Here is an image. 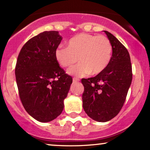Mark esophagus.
I'll use <instances>...</instances> for the list:
<instances>
[{
    "label": "esophagus",
    "instance_id": "obj_1",
    "mask_svg": "<svg viewBox=\"0 0 150 150\" xmlns=\"http://www.w3.org/2000/svg\"><path fill=\"white\" fill-rule=\"evenodd\" d=\"M79 81V79H77V78H73V81L74 83H75V82H78V81Z\"/></svg>",
    "mask_w": 150,
    "mask_h": 150
}]
</instances>
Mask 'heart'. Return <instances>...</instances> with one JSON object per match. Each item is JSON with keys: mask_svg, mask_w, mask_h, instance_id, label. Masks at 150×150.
Instances as JSON below:
<instances>
[{"mask_svg": "<svg viewBox=\"0 0 150 150\" xmlns=\"http://www.w3.org/2000/svg\"><path fill=\"white\" fill-rule=\"evenodd\" d=\"M112 47L104 35L79 33L68 42V47L59 46L55 57L63 67H69L77 62V66L68 69L67 73L76 77L91 74L96 75L104 71L110 62Z\"/></svg>", "mask_w": 150, "mask_h": 150, "instance_id": "b5f03b06", "label": "heart"}]
</instances>
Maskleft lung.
Wrapping results in <instances>:
<instances>
[{
    "label": "left lung",
    "mask_w": 150,
    "mask_h": 150,
    "mask_svg": "<svg viewBox=\"0 0 150 150\" xmlns=\"http://www.w3.org/2000/svg\"><path fill=\"white\" fill-rule=\"evenodd\" d=\"M112 47L110 62L95 77L81 79L83 108L89 117L106 122L118 115L130 87L132 73L129 54L119 40L104 31Z\"/></svg>",
    "instance_id": "obj_1"
}]
</instances>
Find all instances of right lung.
I'll use <instances>...</instances> for the list:
<instances>
[{"instance_id": "right-lung-1", "label": "right lung", "mask_w": 150, "mask_h": 150, "mask_svg": "<svg viewBox=\"0 0 150 150\" xmlns=\"http://www.w3.org/2000/svg\"><path fill=\"white\" fill-rule=\"evenodd\" d=\"M62 40L58 31H44L27 41L18 57L15 75L20 98L28 114L40 122L60 115L73 82L55 57Z\"/></svg>"}]
</instances>
